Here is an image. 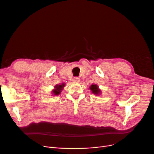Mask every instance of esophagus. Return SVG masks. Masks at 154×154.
<instances>
[{
    "label": "esophagus",
    "instance_id": "obj_1",
    "mask_svg": "<svg viewBox=\"0 0 154 154\" xmlns=\"http://www.w3.org/2000/svg\"><path fill=\"white\" fill-rule=\"evenodd\" d=\"M73 81H74V82H79L80 81V79L77 77H74V78H73Z\"/></svg>",
    "mask_w": 154,
    "mask_h": 154
}]
</instances>
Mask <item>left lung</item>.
Wrapping results in <instances>:
<instances>
[{
    "label": "left lung",
    "mask_w": 154,
    "mask_h": 154,
    "mask_svg": "<svg viewBox=\"0 0 154 154\" xmlns=\"http://www.w3.org/2000/svg\"><path fill=\"white\" fill-rule=\"evenodd\" d=\"M90 89L92 91V92L95 95H99L101 93V91L99 88V87L97 86V85L96 84L91 85L90 87Z\"/></svg>",
    "instance_id": "8db88e82"
}]
</instances>
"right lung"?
<instances>
[{
	"instance_id": "add662e5",
	"label": "right lung",
	"mask_w": 154,
	"mask_h": 154,
	"mask_svg": "<svg viewBox=\"0 0 154 154\" xmlns=\"http://www.w3.org/2000/svg\"><path fill=\"white\" fill-rule=\"evenodd\" d=\"M66 85L64 83H62L60 85H58L57 84L55 86V88L52 91V94L54 95H58L60 94V92H62V91L63 90V88L64 87V86Z\"/></svg>"
}]
</instances>
